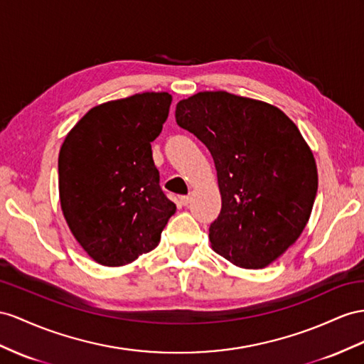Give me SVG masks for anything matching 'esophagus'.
<instances>
[{
  "mask_svg": "<svg viewBox=\"0 0 364 364\" xmlns=\"http://www.w3.org/2000/svg\"><path fill=\"white\" fill-rule=\"evenodd\" d=\"M180 201H181L183 206H188V204L191 203V197H189V195H183V197L180 198Z\"/></svg>",
  "mask_w": 364,
  "mask_h": 364,
  "instance_id": "34e87169",
  "label": "esophagus"
}]
</instances>
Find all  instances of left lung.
<instances>
[{"label":"left lung","instance_id":"8db88e82","mask_svg":"<svg viewBox=\"0 0 364 364\" xmlns=\"http://www.w3.org/2000/svg\"><path fill=\"white\" fill-rule=\"evenodd\" d=\"M175 118L215 163L221 212L209 228L212 249L240 267L269 266L301 235L318 189L300 130L278 107L225 90L181 100Z\"/></svg>","mask_w":364,"mask_h":364}]
</instances>
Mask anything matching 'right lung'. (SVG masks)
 Listing matches in <instances>:
<instances>
[{
	"label": "right lung",
	"mask_w": 364,
	"mask_h": 364,
	"mask_svg": "<svg viewBox=\"0 0 364 364\" xmlns=\"http://www.w3.org/2000/svg\"><path fill=\"white\" fill-rule=\"evenodd\" d=\"M171 102L167 92H144L92 107L60 149L63 215L102 266H124L151 252L176 210L160 188L151 147Z\"/></svg>",
	"instance_id": "1"
}]
</instances>
